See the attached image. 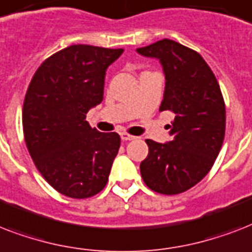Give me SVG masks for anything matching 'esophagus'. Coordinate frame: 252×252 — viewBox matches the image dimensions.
<instances>
[{"label": "esophagus", "instance_id": "obj_1", "mask_svg": "<svg viewBox=\"0 0 252 252\" xmlns=\"http://www.w3.org/2000/svg\"><path fill=\"white\" fill-rule=\"evenodd\" d=\"M120 137H122L123 141H132V140H134V136H132V134L129 133H126V132H123V133H120Z\"/></svg>", "mask_w": 252, "mask_h": 252}]
</instances>
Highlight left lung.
<instances>
[{"label": "left lung", "mask_w": 252, "mask_h": 252, "mask_svg": "<svg viewBox=\"0 0 252 252\" xmlns=\"http://www.w3.org/2000/svg\"><path fill=\"white\" fill-rule=\"evenodd\" d=\"M159 60L165 93L159 111L175 114L166 144L146 140L140 171L150 189L176 195L197 184L215 163L225 137V103L215 74L199 53L170 39L137 48Z\"/></svg>", "instance_id": "obj_1"}]
</instances>
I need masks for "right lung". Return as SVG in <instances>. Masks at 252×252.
Segmentation results:
<instances>
[{
  "label": "right lung",
  "mask_w": 252,
  "mask_h": 252,
  "mask_svg": "<svg viewBox=\"0 0 252 252\" xmlns=\"http://www.w3.org/2000/svg\"><path fill=\"white\" fill-rule=\"evenodd\" d=\"M124 49L70 45L37 68L26 93L22 123L29 153L56 191L86 199L104 188L120 136L86 122L103 100L106 70Z\"/></svg>",
  "instance_id": "1"
}]
</instances>
